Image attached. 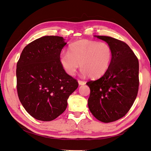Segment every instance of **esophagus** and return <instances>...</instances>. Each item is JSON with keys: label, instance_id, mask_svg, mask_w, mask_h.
I'll return each instance as SVG.
<instances>
[{"label": "esophagus", "instance_id": "34e87169", "mask_svg": "<svg viewBox=\"0 0 151 151\" xmlns=\"http://www.w3.org/2000/svg\"><path fill=\"white\" fill-rule=\"evenodd\" d=\"M78 83H79V85H84L86 84L84 81H80V80L78 81Z\"/></svg>", "mask_w": 151, "mask_h": 151}]
</instances>
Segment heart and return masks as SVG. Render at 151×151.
<instances>
[{"instance_id":"b5f03b06","label":"heart","mask_w":151,"mask_h":151,"mask_svg":"<svg viewBox=\"0 0 151 151\" xmlns=\"http://www.w3.org/2000/svg\"><path fill=\"white\" fill-rule=\"evenodd\" d=\"M111 58L112 50L107 43L83 40L72 43L68 52L60 54L59 61L68 75H75L80 63L82 74L97 78L108 70Z\"/></svg>"}]
</instances>
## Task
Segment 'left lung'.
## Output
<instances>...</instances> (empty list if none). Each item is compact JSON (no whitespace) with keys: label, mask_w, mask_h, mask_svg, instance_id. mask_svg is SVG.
<instances>
[{"label":"left lung","mask_w":151,"mask_h":151,"mask_svg":"<svg viewBox=\"0 0 151 151\" xmlns=\"http://www.w3.org/2000/svg\"><path fill=\"white\" fill-rule=\"evenodd\" d=\"M94 36L111 47L112 58L101 78L86 83L91 90L88 107L98 120L115 122L126 115L137 96L139 60L125 42L109 36Z\"/></svg>","instance_id":"obj_1"}]
</instances>
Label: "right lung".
I'll use <instances>...</instances> for the list:
<instances>
[{
  "label": "right lung",
  "mask_w": 151,
  "mask_h": 151,
  "mask_svg": "<svg viewBox=\"0 0 151 151\" xmlns=\"http://www.w3.org/2000/svg\"><path fill=\"white\" fill-rule=\"evenodd\" d=\"M67 43L45 36L24 47L17 63V91L22 106L35 119L49 122L65 110L78 83L62 67L59 57Z\"/></svg>",
  "instance_id": "add662e5"
}]
</instances>
